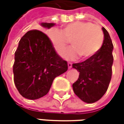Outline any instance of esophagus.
<instances>
[{"mask_svg":"<svg viewBox=\"0 0 124 124\" xmlns=\"http://www.w3.org/2000/svg\"><path fill=\"white\" fill-rule=\"evenodd\" d=\"M67 66H68V68L70 69V68L72 67V64L70 63V62H68V63H67Z\"/></svg>","mask_w":124,"mask_h":124,"instance_id":"esophagus-1","label":"esophagus"}]
</instances>
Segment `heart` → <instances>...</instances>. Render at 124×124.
<instances>
[{
  "mask_svg": "<svg viewBox=\"0 0 124 124\" xmlns=\"http://www.w3.org/2000/svg\"><path fill=\"white\" fill-rule=\"evenodd\" d=\"M48 37L57 52H61L71 41L72 47L61 53L67 60H72L79 56L81 59H88L95 55L102 47L104 34L102 29L88 21H75L64 25L62 31L51 29Z\"/></svg>",
  "mask_w": 124,
  "mask_h": 124,
  "instance_id": "obj_1",
  "label": "heart"
}]
</instances>
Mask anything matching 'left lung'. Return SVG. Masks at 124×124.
I'll return each instance as SVG.
<instances>
[{"label":"left lung","instance_id":"obj_1","mask_svg":"<svg viewBox=\"0 0 124 124\" xmlns=\"http://www.w3.org/2000/svg\"><path fill=\"white\" fill-rule=\"evenodd\" d=\"M102 30L104 41L101 49L85 61L72 64L80 72L78 80L72 84L74 93L87 103L100 100L107 91L111 79L113 45L107 30L104 27Z\"/></svg>","mask_w":124,"mask_h":124}]
</instances>
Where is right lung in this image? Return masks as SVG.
I'll return each instance as SVG.
<instances>
[{"label": "right lung", "mask_w": 124, "mask_h": 124, "mask_svg": "<svg viewBox=\"0 0 124 124\" xmlns=\"http://www.w3.org/2000/svg\"><path fill=\"white\" fill-rule=\"evenodd\" d=\"M54 23H41L45 29ZM13 67L14 83L25 98L39 99L46 95L54 79L65 72L67 62L57 54L49 37L38 30H31L21 39L15 52Z\"/></svg>", "instance_id": "right-lung-1"}]
</instances>
